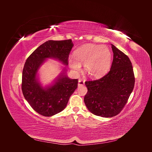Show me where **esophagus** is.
Returning a JSON list of instances; mask_svg holds the SVG:
<instances>
[{"label":"esophagus","mask_w":152,"mask_h":152,"mask_svg":"<svg viewBox=\"0 0 152 152\" xmlns=\"http://www.w3.org/2000/svg\"><path fill=\"white\" fill-rule=\"evenodd\" d=\"M84 85V80L82 79H79V83H78V86H82Z\"/></svg>","instance_id":"obj_1"}]
</instances>
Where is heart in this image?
<instances>
[{
  "label": "heart",
  "mask_w": 152,
  "mask_h": 152,
  "mask_svg": "<svg viewBox=\"0 0 152 152\" xmlns=\"http://www.w3.org/2000/svg\"><path fill=\"white\" fill-rule=\"evenodd\" d=\"M73 58H69L68 63L72 70L77 72L81 65L90 77L99 78L105 75L111 66L112 54L105 45L86 44L76 49Z\"/></svg>",
  "instance_id": "obj_1"
}]
</instances>
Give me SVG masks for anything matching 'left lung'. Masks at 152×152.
Masks as SVG:
<instances>
[{
	"instance_id": "left-lung-1",
	"label": "left lung",
	"mask_w": 152,
	"mask_h": 152,
	"mask_svg": "<svg viewBox=\"0 0 152 152\" xmlns=\"http://www.w3.org/2000/svg\"><path fill=\"white\" fill-rule=\"evenodd\" d=\"M111 45L113 59L109 72L98 80L85 82L87 93L84 103L87 109L95 115L106 118L116 116L121 112L135 82L129 58Z\"/></svg>"
}]
</instances>
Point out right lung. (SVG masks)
Instances as JSON below:
<instances>
[{"label":"right lung","instance_id":"obj_1","mask_svg":"<svg viewBox=\"0 0 152 152\" xmlns=\"http://www.w3.org/2000/svg\"><path fill=\"white\" fill-rule=\"evenodd\" d=\"M73 46L71 39L48 40L27 58L22 73L21 89L25 99L36 112L45 117L54 115L65 108L69 98L78 86V80L66 75V67L52 84L43 87L38 71L48 58L68 65V56Z\"/></svg>","mask_w":152,"mask_h":152}]
</instances>
